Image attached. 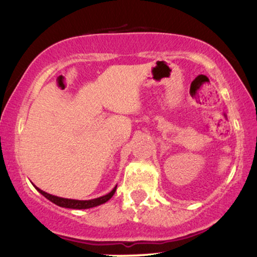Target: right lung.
I'll return each mask as SVG.
<instances>
[{"instance_id":"obj_1","label":"right lung","mask_w":257,"mask_h":257,"mask_svg":"<svg viewBox=\"0 0 257 257\" xmlns=\"http://www.w3.org/2000/svg\"><path fill=\"white\" fill-rule=\"evenodd\" d=\"M34 187L37 188V191H39L42 196L46 197L48 200H51L52 203H54L56 205L60 206V207H66V209H76V210H84V209H91V207H95V206H98L100 204H104L108 201L110 198H111L113 194L116 192V187H117V185H116L115 187L112 188L111 192H109L108 194H105V196L103 197H99V198H95V199H90V200H77V199H67V198H61V197H57V196H53V194H50L47 192H45V191L40 190V188L37 187L34 185Z\"/></svg>"}]
</instances>
